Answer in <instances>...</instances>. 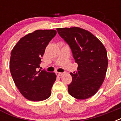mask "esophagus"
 Segmentation results:
<instances>
[{
  "instance_id": "esophagus-1",
  "label": "esophagus",
  "mask_w": 121,
  "mask_h": 121,
  "mask_svg": "<svg viewBox=\"0 0 121 121\" xmlns=\"http://www.w3.org/2000/svg\"><path fill=\"white\" fill-rule=\"evenodd\" d=\"M63 73H60V72H56V74L57 76H62L63 74Z\"/></svg>"
}]
</instances>
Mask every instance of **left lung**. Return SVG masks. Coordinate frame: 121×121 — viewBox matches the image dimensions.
Masks as SVG:
<instances>
[{
    "label": "left lung",
    "instance_id": "8db88e82",
    "mask_svg": "<svg viewBox=\"0 0 121 121\" xmlns=\"http://www.w3.org/2000/svg\"><path fill=\"white\" fill-rule=\"evenodd\" d=\"M59 36L69 45L76 72L70 73L72 82L68 93L78 99H86L96 93L103 83L108 67L107 53L101 42L88 31L78 27L59 28Z\"/></svg>",
    "mask_w": 121,
    "mask_h": 121
}]
</instances>
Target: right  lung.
Listing matches in <instances>:
<instances>
[{
	"mask_svg": "<svg viewBox=\"0 0 121 121\" xmlns=\"http://www.w3.org/2000/svg\"><path fill=\"white\" fill-rule=\"evenodd\" d=\"M56 33L54 30L29 33L19 40L11 51L9 69L13 79L28 100L42 101L51 95L56 76L39 68L46 47Z\"/></svg>",
	"mask_w": 121,
	"mask_h": 121,
	"instance_id": "right-lung-1",
	"label": "right lung"
}]
</instances>
